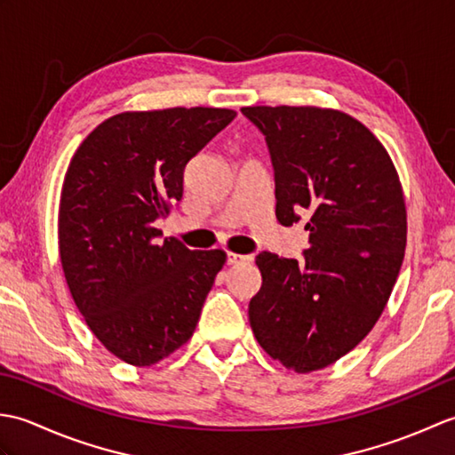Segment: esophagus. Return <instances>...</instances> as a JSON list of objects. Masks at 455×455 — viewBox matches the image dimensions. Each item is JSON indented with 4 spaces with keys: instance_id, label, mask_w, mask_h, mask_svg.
Listing matches in <instances>:
<instances>
[{
    "instance_id": "esophagus-1",
    "label": "esophagus",
    "mask_w": 455,
    "mask_h": 455,
    "mask_svg": "<svg viewBox=\"0 0 455 455\" xmlns=\"http://www.w3.org/2000/svg\"><path fill=\"white\" fill-rule=\"evenodd\" d=\"M246 262H252V256L233 254V252L227 254V264H228V266H238V264H246Z\"/></svg>"
}]
</instances>
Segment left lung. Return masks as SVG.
<instances>
[{"label": "left lung", "mask_w": 455, "mask_h": 455, "mask_svg": "<svg viewBox=\"0 0 455 455\" xmlns=\"http://www.w3.org/2000/svg\"><path fill=\"white\" fill-rule=\"evenodd\" d=\"M266 137L275 217H307L305 259L256 256L262 287L248 307L264 350L297 373L334 363L381 316L407 246L401 181L383 144L350 115L318 108H243Z\"/></svg>", "instance_id": "1"}]
</instances>
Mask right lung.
I'll return each mask as SVG.
<instances>
[{
  "instance_id": "add662e5",
  "label": "right lung",
  "mask_w": 455,
  "mask_h": 455,
  "mask_svg": "<svg viewBox=\"0 0 455 455\" xmlns=\"http://www.w3.org/2000/svg\"><path fill=\"white\" fill-rule=\"evenodd\" d=\"M236 117L230 109L119 113L95 127L68 166L58 250L68 289L95 338L131 365L186 344L225 264L154 222L181 199L183 170Z\"/></svg>"
}]
</instances>
